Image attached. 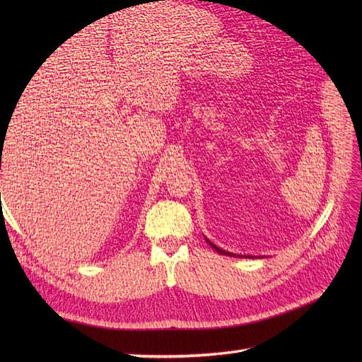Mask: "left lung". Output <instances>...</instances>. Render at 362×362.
<instances>
[{"label":"left lung","mask_w":362,"mask_h":362,"mask_svg":"<svg viewBox=\"0 0 362 362\" xmlns=\"http://www.w3.org/2000/svg\"><path fill=\"white\" fill-rule=\"evenodd\" d=\"M206 243H209L210 245H211V247L214 249V250H216L218 253H221V255H228V257H240V258H252V257H249V255H236V253H232V252H226V250H222L221 247H218V245H214L210 240H206Z\"/></svg>","instance_id":"8db88e82"}]
</instances>
